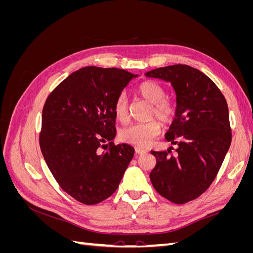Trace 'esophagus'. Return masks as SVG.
Masks as SVG:
<instances>
[{
	"label": "esophagus",
	"mask_w": 253,
	"mask_h": 253,
	"mask_svg": "<svg viewBox=\"0 0 253 253\" xmlns=\"http://www.w3.org/2000/svg\"><path fill=\"white\" fill-rule=\"evenodd\" d=\"M147 152H148V150H145V149H141V148H136L135 149L136 155H142V154H145Z\"/></svg>",
	"instance_id": "esophagus-1"
}]
</instances>
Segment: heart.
I'll use <instances>...</instances> for the list:
<instances>
[{"label": "heart", "mask_w": 253, "mask_h": 253, "mask_svg": "<svg viewBox=\"0 0 253 253\" xmlns=\"http://www.w3.org/2000/svg\"><path fill=\"white\" fill-rule=\"evenodd\" d=\"M138 93L151 104L149 117H156L163 125H170L174 120L175 105L166 98L164 87L154 81L142 82L138 87ZM114 112L116 118L126 122L128 118V102L126 93H120L114 104ZM160 124L157 120H151L145 124H136L122 128L119 132V138L127 144L137 148H147L151 141L160 133Z\"/></svg>", "instance_id": "obj_1"}]
</instances>
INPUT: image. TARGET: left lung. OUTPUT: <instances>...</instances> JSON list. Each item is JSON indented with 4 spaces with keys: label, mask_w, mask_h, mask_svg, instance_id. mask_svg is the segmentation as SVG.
Here are the masks:
<instances>
[{
    "label": "left lung",
    "mask_w": 253,
    "mask_h": 253,
    "mask_svg": "<svg viewBox=\"0 0 253 253\" xmlns=\"http://www.w3.org/2000/svg\"><path fill=\"white\" fill-rule=\"evenodd\" d=\"M170 82L176 114L166 139L177 145L151 153L156 166L150 179L157 192L174 204L193 201L210 187L231 144L225 97L208 76L189 65H170L144 74Z\"/></svg>",
    "instance_id": "1"
}]
</instances>
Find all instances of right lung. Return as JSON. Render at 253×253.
Instances as JSON below:
<instances>
[{
    "instance_id": "1",
    "label": "right lung",
    "mask_w": 253,
    "mask_h": 253,
    "mask_svg": "<svg viewBox=\"0 0 253 253\" xmlns=\"http://www.w3.org/2000/svg\"><path fill=\"white\" fill-rule=\"evenodd\" d=\"M136 77L118 68L83 67L61 82L44 104L43 157L60 187L82 204L110 197L134 156L131 145H114L113 140L115 101Z\"/></svg>"
}]
</instances>
